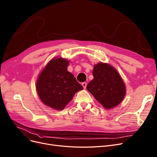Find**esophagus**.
<instances>
[{
	"mask_svg": "<svg viewBox=\"0 0 157 157\" xmlns=\"http://www.w3.org/2000/svg\"><path fill=\"white\" fill-rule=\"evenodd\" d=\"M86 82H83V83H82V86H83V88H85H85H86Z\"/></svg>",
	"mask_w": 157,
	"mask_h": 157,
	"instance_id": "obj_1",
	"label": "esophagus"
}]
</instances>
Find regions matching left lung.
<instances>
[{"label": "left lung", "instance_id": "obj_1", "mask_svg": "<svg viewBox=\"0 0 157 157\" xmlns=\"http://www.w3.org/2000/svg\"><path fill=\"white\" fill-rule=\"evenodd\" d=\"M94 79L86 86L100 104L106 109L114 108L123 100L126 86L118 72L108 63H99L94 65Z\"/></svg>", "mask_w": 157, "mask_h": 157}]
</instances>
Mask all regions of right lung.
Returning <instances> with one entry per match:
<instances>
[{"instance_id":"right-lung-1","label":"right lung","mask_w":157,"mask_h":157,"mask_svg":"<svg viewBox=\"0 0 157 157\" xmlns=\"http://www.w3.org/2000/svg\"><path fill=\"white\" fill-rule=\"evenodd\" d=\"M69 61L62 58L52 59L40 72L36 88L38 96L46 106L61 110L77 92L83 89L74 75L67 71Z\"/></svg>"}]
</instances>
